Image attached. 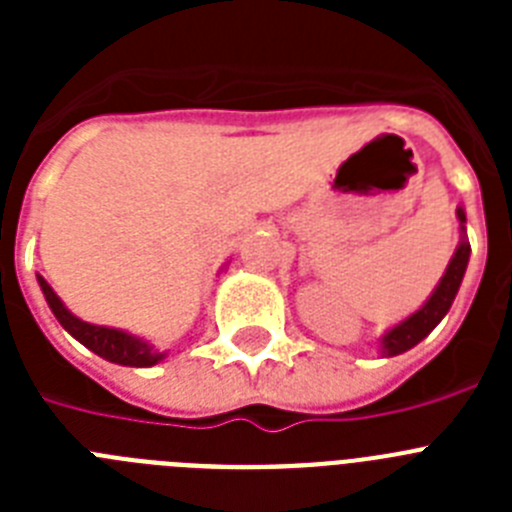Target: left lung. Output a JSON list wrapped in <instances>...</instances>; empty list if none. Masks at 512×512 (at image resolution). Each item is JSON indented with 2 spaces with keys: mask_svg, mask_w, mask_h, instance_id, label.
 Listing matches in <instances>:
<instances>
[{
  "mask_svg": "<svg viewBox=\"0 0 512 512\" xmlns=\"http://www.w3.org/2000/svg\"><path fill=\"white\" fill-rule=\"evenodd\" d=\"M456 217H459L461 243H459V248H456L454 259H451V264L446 266V274L441 277L438 287L433 289V295L428 297V302H425L418 312H413L408 320H402L400 325H395L390 333H384V338H382V354L384 356H397V354H402V351H408V348L418 346V343L423 341V338L428 336V333H431L438 323H441L443 315L449 312L451 302H454L456 292H459L461 279H464V271H467L469 251H472V248H469L467 235H464L467 233V228H464V223H467V215H464V210H461V207L456 210Z\"/></svg>",
  "mask_w": 512,
  "mask_h": 512,
  "instance_id": "obj_1",
  "label": "left lung"
}]
</instances>
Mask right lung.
<instances>
[{"label": "right lung", "mask_w": 512, "mask_h": 512, "mask_svg": "<svg viewBox=\"0 0 512 512\" xmlns=\"http://www.w3.org/2000/svg\"><path fill=\"white\" fill-rule=\"evenodd\" d=\"M38 282L40 289H43L45 302L51 305L58 323L69 330L76 341L84 343L89 351H94V354L102 356V359L122 366H153L166 356L153 351V346H148V343L140 341V338L130 336V333H122V330L115 328H104V325L84 323V320H79L63 307V302L58 300V295L51 289V284L45 282L43 277H38Z\"/></svg>", "instance_id": "add662e5"}]
</instances>
